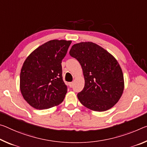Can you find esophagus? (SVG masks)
<instances>
[{
    "label": "esophagus",
    "mask_w": 147,
    "mask_h": 147,
    "mask_svg": "<svg viewBox=\"0 0 147 147\" xmlns=\"http://www.w3.org/2000/svg\"><path fill=\"white\" fill-rule=\"evenodd\" d=\"M69 85L70 87L72 88L73 86V82H69Z\"/></svg>",
    "instance_id": "1"
}]
</instances>
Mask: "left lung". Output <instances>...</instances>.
<instances>
[{
  "label": "left lung",
  "mask_w": 147,
  "mask_h": 147,
  "mask_svg": "<svg viewBox=\"0 0 147 147\" xmlns=\"http://www.w3.org/2000/svg\"><path fill=\"white\" fill-rule=\"evenodd\" d=\"M82 67L85 84L77 97L84 106L102 112L119 101L124 88L122 69L116 59L97 44H75L69 52Z\"/></svg>",
  "instance_id": "left-lung-1"
}]
</instances>
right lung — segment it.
Segmentation results:
<instances>
[{
	"label": "right lung",
	"mask_w": 147,
	"mask_h": 147,
	"mask_svg": "<svg viewBox=\"0 0 147 147\" xmlns=\"http://www.w3.org/2000/svg\"><path fill=\"white\" fill-rule=\"evenodd\" d=\"M71 44V40L48 41L23 63L20 90L24 99L34 109H49L63 101L67 87L63 80L61 61Z\"/></svg>",
	"instance_id": "add662e5"
}]
</instances>
